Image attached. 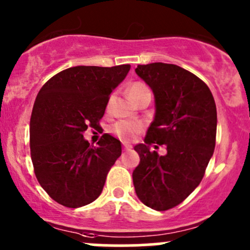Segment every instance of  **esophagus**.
<instances>
[{
  "label": "esophagus",
  "instance_id": "esophagus-1",
  "mask_svg": "<svg viewBox=\"0 0 250 250\" xmlns=\"http://www.w3.org/2000/svg\"><path fill=\"white\" fill-rule=\"evenodd\" d=\"M123 148H125V151H129L130 148H132V146H130V145H127V144H125V146H123Z\"/></svg>",
  "mask_w": 250,
  "mask_h": 250
}]
</instances>
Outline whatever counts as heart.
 <instances>
[{"instance_id": "1", "label": "heart", "mask_w": 250, "mask_h": 250, "mask_svg": "<svg viewBox=\"0 0 250 250\" xmlns=\"http://www.w3.org/2000/svg\"><path fill=\"white\" fill-rule=\"evenodd\" d=\"M127 94L129 99L134 103L145 95H151V92L150 88L145 83L137 81V82H133L132 84L128 85ZM141 129H143L141 123L132 122V121H118L111 127V133L123 143H129L137 137V134H139Z\"/></svg>"}]
</instances>
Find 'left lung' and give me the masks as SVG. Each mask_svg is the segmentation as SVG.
<instances>
[{
	"label": "left lung",
	"instance_id": "1",
	"mask_svg": "<svg viewBox=\"0 0 250 250\" xmlns=\"http://www.w3.org/2000/svg\"><path fill=\"white\" fill-rule=\"evenodd\" d=\"M135 72L152 89L156 113L144 144L134 147L140 163L133 172V184L145 206L168 210L202 181L215 147V102L201 78L178 65H138ZM152 143L155 148L165 145L167 153L150 151Z\"/></svg>",
	"mask_w": 250,
	"mask_h": 250
}]
</instances>
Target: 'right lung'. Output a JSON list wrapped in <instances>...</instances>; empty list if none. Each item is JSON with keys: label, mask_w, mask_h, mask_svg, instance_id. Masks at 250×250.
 I'll return each mask as SVG.
<instances>
[{"label": "right lung", "mask_w": 250, "mask_h": 250, "mask_svg": "<svg viewBox=\"0 0 250 250\" xmlns=\"http://www.w3.org/2000/svg\"><path fill=\"white\" fill-rule=\"evenodd\" d=\"M129 69V64L69 67L49 78L37 94L30 120L34 172L62 206L78 208L97 200L122 153L121 141L110 134L93 146L83 133L100 127L111 92Z\"/></svg>", "instance_id": "add662e5"}]
</instances>
